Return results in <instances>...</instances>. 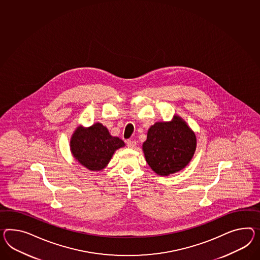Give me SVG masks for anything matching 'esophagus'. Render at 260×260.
Listing matches in <instances>:
<instances>
[{"mask_svg":"<svg viewBox=\"0 0 260 260\" xmlns=\"http://www.w3.org/2000/svg\"><path fill=\"white\" fill-rule=\"evenodd\" d=\"M137 145V141L136 140H127V146L129 148H135Z\"/></svg>","mask_w":260,"mask_h":260,"instance_id":"obj_1","label":"esophagus"}]
</instances>
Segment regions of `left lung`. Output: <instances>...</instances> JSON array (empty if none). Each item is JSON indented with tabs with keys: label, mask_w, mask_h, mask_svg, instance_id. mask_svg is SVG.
Masks as SVG:
<instances>
[{
	"label": "left lung",
	"mask_w": 260,
	"mask_h": 260,
	"mask_svg": "<svg viewBox=\"0 0 260 260\" xmlns=\"http://www.w3.org/2000/svg\"><path fill=\"white\" fill-rule=\"evenodd\" d=\"M196 144L194 132L175 115L172 121L155 122L149 128L142 150L153 172L168 176L178 173L190 162Z\"/></svg>",
	"instance_id": "8db88e82"
}]
</instances>
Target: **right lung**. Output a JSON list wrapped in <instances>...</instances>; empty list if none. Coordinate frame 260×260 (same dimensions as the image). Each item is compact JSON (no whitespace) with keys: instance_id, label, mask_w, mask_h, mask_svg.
I'll list each match as a JSON object with an SVG mask.
<instances>
[{"instance_id":"1","label":"right lung","mask_w":260,"mask_h":260,"mask_svg":"<svg viewBox=\"0 0 260 260\" xmlns=\"http://www.w3.org/2000/svg\"><path fill=\"white\" fill-rule=\"evenodd\" d=\"M74 158L89 171L99 172L107 167L116 150L124 146L118 137H112L100 122L76 128L71 139Z\"/></svg>"}]
</instances>
